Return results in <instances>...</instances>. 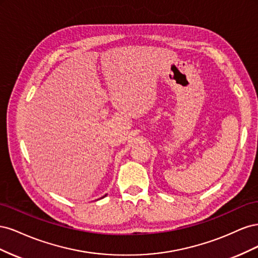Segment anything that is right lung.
<instances>
[{
	"instance_id": "add662e5",
	"label": "right lung",
	"mask_w": 258,
	"mask_h": 258,
	"mask_svg": "<svg viewBox=\"0 0 258 258\" xmlns=\"http://www.w3.org/2000/svg\"><path fill=\"white\" fill-rule=\"evenodd\" d=\"M105 196H106V195H105ZM105 196H104V197H105Z\"/></svg>"
}]
</instances>
